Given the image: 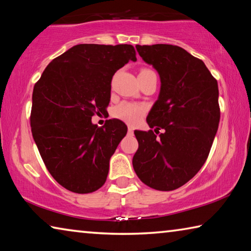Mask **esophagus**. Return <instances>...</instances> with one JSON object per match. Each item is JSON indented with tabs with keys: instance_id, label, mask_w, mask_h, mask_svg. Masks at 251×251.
Returning a JSON list of instances; mask_svg holds the SVG:
<instances>
[{
	"instance_id": "1",
	"label": "esophagus",
	"mask_w": 251,
	"mask_h": 251,
	"mask_svg": "<svg viewBox=\"0 0 251 251\" xmlns=\"http://www.w3.org/2000/svg\"><path fill=\"white\" fill-rule=\"evenodd\" d=\"M128 133H129V134H133V133H134V128H133V127H128Z\"/></svg>"
}]
</instances>
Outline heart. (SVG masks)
Here are the masks:
<instances>
[{"label":"heart","mask_w":251,"mask_h":251,"mask_svg":"<svg viewBox=\"0 0 251 251\" xmlns=\"http://www.w3.org/2000/svg\"><path fill=\"white\" fill-rule=\"evenodd\" d=\"M143 71H150L144 69ZM146 108L145 106L136 103H130V101H123L120 105H117L113 110V115L118 120L127 123L129 125H136L142 120L143 116L145 115Z\"/></svg>","instance_id":"1"}]
</instances>
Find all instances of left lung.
Masks as SVG:
<instances>
[{
    "instance_id": "left-lung-1",
    "label": "left lung",
    "mask_w": 251,
    "mask_h": 251,
    "mask_svg": "<svg viewBox=\"0 0 251 251\" xmlns=\"http://www.w3.org/2000/svg\"><path fill=\"white\" fill-rule=\"evenodd\" d=\"M158 72V100L147 116L154 130H135L133 167L144 184L169 192L185 185L205 164L220 120L218 84L201 59L171 44L136 45Z\"/></svg>"
}]
</instances>
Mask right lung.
I'll list each match as a JSON object with an SVG mask.
<instances>
[{
	"mask_svg": "<svg viewBox=\"0 0 251 251\" xmlns=\"http://www.w3.org/2000/svg\"><path fill=\"white\" fill-rule=\"evenodd\" d=\"M129 61H136L133 45L78 44L54 58L34 85V142L50 175L70 192L88 194L105 184L127 126L108 120L97 127L92 117L107 112L113 76Z\"/></svg>",
	"mask_w": 251,
	"mask_h": 251,
	"instance_id": "1",
	"label": "right lung"
}]
</instances>
